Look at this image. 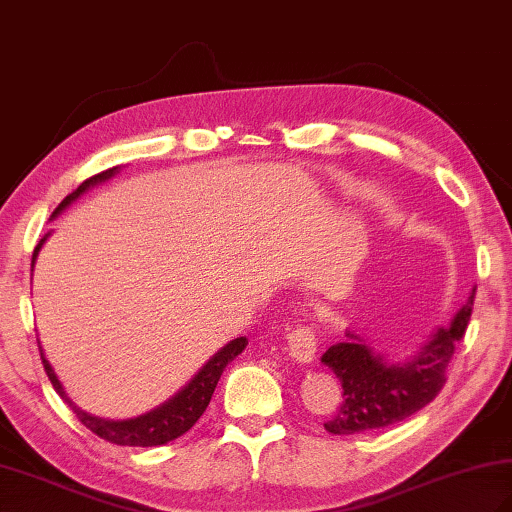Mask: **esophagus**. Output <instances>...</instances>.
<instances>
[{
    "label": "esophagus",
    "mask_w": 512,
    "mask_h": 512,
    "mask_svg": "<svg viewBox=\"0 0 512 512\" xmlns=\"http://www.w3.org/2000/svg\"><path fill=\"white\" fill-rule=\"evenodd\" d=\"M287 350L300 363L313 361L316 357V335H313L311 326H296L287 333Z\"/></svg>",
    "instance_id": "obj_1"
}]
</instances>
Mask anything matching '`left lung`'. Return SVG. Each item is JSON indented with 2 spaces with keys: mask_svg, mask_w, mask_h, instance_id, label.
<instances>
[{
  "mask_svg": "<svg viewBox=\"0 0 512 512\" xmlns=\"http://www.w3.org/2000/svg\"><path fill=\"white\" fill-rule=\"evenodd\" d=\"M476 287L450 326H441L413 357L389 363L355 333L322 355L344 389L339 411L324 424L331 435H363L411 417L437 398L445 385V370L461 342L474 307Z\"/></svg>",
  "mask_w": 512,
  "mask_h": 512,
  "instance_id": "left-lung-1",
  "label": "left lung"
}]
</instances>
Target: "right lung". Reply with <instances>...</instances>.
<instances>
[{"label": "right lung", "mask_w": 512, "mask_h": 512, "mask_svg": "<svg viewBox=\"0 0 512 512\" xmlns=\"http://www.w3.org/2000/svg\"><path fill=\"white\" fill-rule=\"evenodd\" d=\"M116 170H119V166L108 168V170H103V173L86 179L80 188L71 192L67 199H64L56 207L54 216L60 214L67 205H71L77 199V196L84 194L90 186H95V183H99V181L110 179L116 173ZM45 238H47V235H45ZM45 238L38 242V246L34 248L32 266H34V259H36L38 251H41ZM246 344H248L246 337L233 339V342H229L227 346H222L216 352V355L209 359L199 372L194 374L192 381L186 387H183L179 393H175V396L170 398L168 402H164L162 406H157V409L144 413L140 417L121 419V422H112V419H101V417H95V415H88L86 411L80 409V406H75V402L67 396V391L62 389V383L58 381V376H56L54 368H51V363L45 359L43 348L41 346H38V348H41L43 368L49 376L51 385H54V389L60 393V398L71 406V411L77 415V419H80V422L88 430H93L97 437L106 439L110 443H116V445L151 448V445H164L168 441L181 437L183 432H188L196 424V419H199L205 413L209 400H212V393H214V389L220 381L222 370H225L227 365L240 355V352L246 348Z\"/></svg>", "instance_id": "right-lung-1"}]
</instances>
